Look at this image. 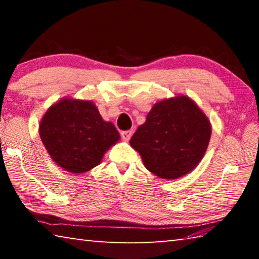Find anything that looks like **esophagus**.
Masks as SVG:
<instances>
[{
	"mask_svg": "<svg viewBox=\"0 0 259 259\" xmlns=\"http://www.w3.org/2000/svg\"><path fill=\"white\" fill-rule=\"evenodd\" d=\"M133 134H134V131H133V130L123 131V133L121 134V137H122V139L124 140V142H129L130 138H131V136H133Z\"/></svg>",
	"mask_w": 259,
	"mask_h": 259,
	"instance_id": "34e87169",
	"label": "esophagus"
}]
</instances>
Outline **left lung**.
I'll return each instance as SVG.
<instances>
[{
  "label": "left lung",
  "instance_id": "8db88e82",
  "mask_svg": "<svg viewBox=\"0 0 259 259\" xmlns=\"http://www.w3.org/2000/svg\"><path fill=\"white\" fill-rule=\"evenodd\" d=\"M211 124L194 100L176 96L153 105L130 139L148 171L178 179L196 168L207 151Z\"/></svg>",
  "mask_w": 259,
  "mask_h": 259
}]
</instances>
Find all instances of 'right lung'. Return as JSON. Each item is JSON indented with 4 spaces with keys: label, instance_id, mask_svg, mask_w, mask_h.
I'll return each mask as SVG.
<instances>
[{
    "label": "right lung",
    "instance_id": "add662e5",
    "mask_svg": "<svg viewBox=\"0 0 259 259\" xmlns=\"http://www.w3.org/2000/svg\"><path fill=\"white\" fill-rule=\"evenodd\" d=\"M38 133L56 164L74 175L98 165L105 152L120 139L119 131L103 120L93 102L68 97L48 108Z\"/></svg>",
    "mask_w": 259,
    "mask_h": 259
}]
</instances>
